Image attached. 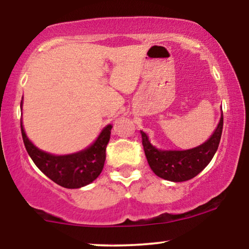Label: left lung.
<instances>
[{"mask_svg": "<svg viewBox=\"0 0 249 249\" xmlns=\"http://www.w3.org/2000/svg\"><path fill=\"white\" fill-rule=\"evenodd\" d=\"M223 130V112L216 130L203 144L188 150H160L141 131L142 144L148 164L157 177L172 182H183L195 178L210 164L220 144Z\"/></svg>", "mask_w": 249, "mask_h": 249, "instance_id": "8db88e82", "label": "left lung"}]
</instances>
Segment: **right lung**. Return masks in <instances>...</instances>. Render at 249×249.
Segmentation results:
<instances>
[{
  "label": "right lung",
  "instance_id": "add662e5",
  "mask_svg": "<svg viewBox=\"0 0 249 249\" xmlns=\"http://www.w3.org/2000/svg\"><path fill=\"white\" fill-rule=\"evenodd\" d=\"M22 107V101L20 104ZM21 135L28 155L36 166L53 182L67 189H77L90 184L97 178L104 168L106 148L110 139L111 125H107L94 143L84 150L71 155L55 156L39 150L29 141L20 121Z\"/></svg>",
  "mask_w": 249,
  "mask_h": 249
}]
</instances>
